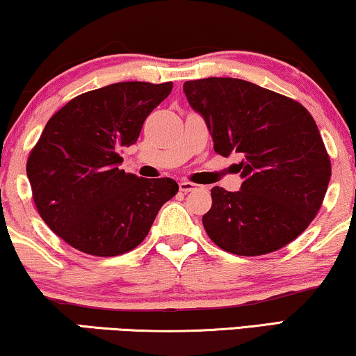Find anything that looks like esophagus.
<instances>
[{"instance_id": "34e87169", "label": "esophagus", "mask_w": 356, "mask_h": 356, "mask_svg": "<svg viewBox=\"0 0 356 356\" xmlns=\"http://www.w3.org/2000/svg\"><path fill=\"white\" fill-rule=\"evenodd\" d=\"M198 185H195L193 182H188V180H182V182L179 184V188H180V192H184V193H187V192H192V190H195L197 188Z\"/></svg>"}]
</instances>
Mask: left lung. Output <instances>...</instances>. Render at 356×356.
<instances>
[{
	"mask_svg": "<svg viewBox=\"0 0 356 356\" xmlns=\"http://www.w3.org/2000/svg\"><path fill=\"white\" fill-rule=\"evenodd\" d=\"M184 92L207 122L214 152L242 159L238 192L211 190L203 216L209 238L240 257L285 247L309 226L330 180L316 122L292 98L242 79L188 80Z\"/></svg>",
	"mask_w": 356,
	"mask_h": 356,
	"instance_id": "obj_1",
	"label": "left lung"
}]
</instances>
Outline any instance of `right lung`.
Wrapping results in <instances>:
<instances>
[{"label": "right lung", "mask_w": 356, "mask_h": 356, "mask_svg": "<svg viewBox=\"0 0 356 356\" xmlns=\"http://www.w3.org/2000/svg\"><path fill=\"white\" fill-rule=\"evenodd\" d=\"M172 82H119L72 98L49 119L27 159L33 202L64 242L93 257L127 253L177 193L176 180L119 169Z\"/></svg>", "instance_id": "1"}]
</instances>
